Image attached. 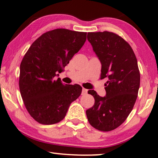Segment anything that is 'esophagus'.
Returning a JSON list of instances; mask_svg holds the SVG:
<instances>
[{"label":"esophagus","instance_id":"1","mask_svg":"<svg viewBox=\"0 0 158 158\" xmlns=\"http://www.w3.org/2000/svg\"><path fill=\"white\" fill-rule=\"evenodd\" d=\"M87 92H88V90H87L86 89H85V88L82 89V93H81L82 95H84V94H86Z\"/></svg>","mask_w":158,"mask_h":158}]
</instances>
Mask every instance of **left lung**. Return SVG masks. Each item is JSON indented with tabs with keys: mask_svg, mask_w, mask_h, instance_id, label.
Segmentation results:
<instances>
[{
	"mask_svg": "<svg viewBox=\"0 0 158 158\" xmlns=\"http://www.w3.org/2000/svg\"><path fill=\"white\" fill-rule=\"evenodd\" d=\"M87 39L102 63L100 79H108L105 97L89 90L95 102L86 110L87 119L94 128L110 131L126 121L137 99L140 81L137 59L130 44L114 32H88Z\"/></svg>",
	"mask_w": 158,
	"mask_h": 158,
	"instance_id": "left-lung-1",
	"label": "left lung"
}]
</instances>
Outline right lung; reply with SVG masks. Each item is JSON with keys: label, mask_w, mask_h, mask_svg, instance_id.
<instances>
[{"label": "right lung", "mask_w": 158, "mask_h": 158, "mask_svg": "<svg viewBox=\"0 0 158 158\" xmlns=\"http://www.w3.org/2000/svg\"><path fill=\"white\" fill-rule=\"evenodd\" d=\"M86 40V32L59 28L42 34L25 53L20 67L19 88L27 112L39 123H59L81 95L80 85H64L54 78Z\"/></svg>", "instance_id": "add662e5"}]
</instances>
